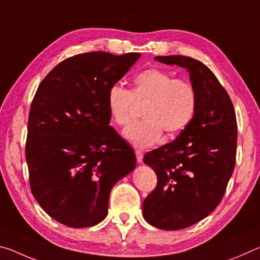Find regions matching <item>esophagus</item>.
Here are the masks:
<instances>
[{"mask_svg":"<svg viewBox=\"0 0 260 260\" xmlns=\"http://www.w3.org/2000/svg\"><path fill=\"white\" fill-rule=\"evenodd\" d=\"M135 155H136V160H138V162H142L143 161V152L142 151L136 150L135 151Z\"/></svg>","mask_w":260,"mask_h":260,"instance_id":"1","label":"esophagus"}]
</instances>
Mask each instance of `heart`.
Listing matches in <instances>:
<instances>
[{
  "instance_id": "b5f03b06",
  "label": "heart",
  "mask_w": 260,
  "mask_h": 260,
  "mask_svg": "<svg viewBox=\"0 0 260 260\" xmlns=\"http://www.w3.org/2000/svg\"><path fill=\"white\" fill-rule=\"evenodd\" d=\"M133 89L113 85L108 91V109L112 120L126 126L133 119L134 101L148 103L142 116L146 119L131 125L124 138L136 148H148L161 138L181 133L190 124L197 107V94L191 83L174 79L159 69H149L134 78Z\"/></svg>"
}]
</instances>
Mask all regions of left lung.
Wrapping results in <instances>:
<instances>
[{"instance_id":"8db88e82","label":"left lung","mask_w":260,"mask_h":260,"mask_svg":"<svg viewBox=\"0 0 260 260\" xmlns=\"http://www.w3.org/2000/svg\"><path fill=\"white\" fill-rule=\"evenodd\" d=\"M155 59L187 69L197 94L187 128L143 158L157 174L143 217L159 230L178 231L208 217L221 202L235 167L237 122L230 95L202 61L186 56Z\"/></svg>"}]
</instances>
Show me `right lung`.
<instances>
[{
	"mask_svg": "<svg viewBox=\"0 0 260 260\" xmlns=\"http://www.w3.org/2000/svg\"><path fill=\"white\" fill-rule=\"evenodd\" d=\"M140 56L94 51L70 57L35 93L25 151L30 190L65 226L102 221L112 187L136 165L133 149L109 126L107 98Z\"/></svg>",
	"mask_w": 260,
	"mask_h": 260,
	"instance_id": "add662e5",
	"label": "right lung"
}]
</instances>
